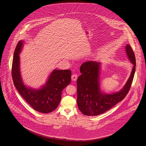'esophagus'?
I'll return each instance as SVG.
<instances>
[{"label": "esophagus", "instance_id": "34e87169", "mask_svg": "<svg viewBox=\"0 0 146 146\" xmlns=\"http://www.w3.org/2000/svg\"><path fill=\"white\" fill-rule=\"evenodd\" d=\"M77 77H78L77 74H73L71 76L72 81H76V80L77 79Z\"/></svg>", "mask_w": 146, "mask_h": 146}]
</instances>
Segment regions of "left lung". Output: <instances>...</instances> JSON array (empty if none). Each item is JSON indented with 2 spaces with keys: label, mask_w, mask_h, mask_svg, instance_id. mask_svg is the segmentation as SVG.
I'll return each instance as SVG.
<instances>
[{
  "label": "left lung",
  "mask_w": 146,
  "mask_h": 146,
  "mask_svg": "<svg viewBox=\"0 0 146 146\" xmlns=\"http://www.w3.org/2000/svg\"><path fill=\"white\" fill-rule=\"evenodd\" d=\"M125 51L133 66L127 81L118 92L107 94L101 90V63L87 61L81 65L80 71L82 74L76 82V102L79 110L84 115L95 116L101 114L110 110L126 96L133 79L136 59L132 48L129 44L125 46Z\"/></svg>",
  "instance_id": "8db88e82"
}]
</instances>
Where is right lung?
Wrapping results in <instances>:
<instances>
[{"instance_id":"right-lung-1","label":"right lung","mask_w":146,"mask_h":146,"mask_svg":"<svg viewBox=\"0 0 146 146\" xmlns=\"http://www.w3.org/2000/svg\"><path fill=\"white\" fill-rule=\"evenodd\" d=\"M24 41L20 40L15 50L12 64V76L14 85L21 96L35 110L49 113L58 107L63 90L71 81L70 70H54L48 80L41 88L33 89L26 85L22 80L20 72V54Z\"/></svg>"}]
</instances>
